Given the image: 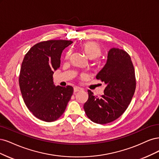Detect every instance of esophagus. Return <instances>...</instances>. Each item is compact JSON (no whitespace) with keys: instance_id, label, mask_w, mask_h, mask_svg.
I'll return each mask as SVG.
<instances>
[{"instance_id":"esophagus-1","label":"esophagus","mask_w":159,"mask_h":159,"mask_svg":"<svg viewBox=\"0 0 159 159\" xmlns=\"http://www.w3.org/2000/svg\"><path fill=\"white\" fill-rule=\"evenodd\" d=\"M82 90H83V89L80 88V87H78V86L74 87V93H76V92H79V91H82Z\"/></svg>"}]
</instances>
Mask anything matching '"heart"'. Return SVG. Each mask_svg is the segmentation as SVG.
<instances>
[{"instance_id": "heart-1", "label": "heart", "mask_w": 159, "mask_h": 159, "mask_svg": "<svg viewBox=\"0 0 159 159\" xmlns=\"http://www.w3.org/2000/svg\"><path fill=\"white\" fill-rule=\"evenodd\" d=\"M80 48L83 51L87 57L93 59L100 57L102 53V49L100 45L94 42H88L80 45ZM70 53L68 52L66 53L65 57L68 59L70 57Z\"/></svg>"}]
</instances>
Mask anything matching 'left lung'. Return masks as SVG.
Instances as JSON below:
<instances>
[{"instance_id": "8db88e82", "label": "left lung", "mask_w": 159, "mask_h": 159, "mask_svg": "<svg viewBox=\"0 0 159 159\" xmlns=\"http://www.w3.org/2000/svg\"><path fill=\"white\" fill-rule=\"evenodd\" d=\"M96 78L106 85L104 94L98 98L89 90L84 110L92 121L106 124L124 114L135 93V70L129 54L123 49L111 48L106 65Z\"/></svg>"}]
</instances>
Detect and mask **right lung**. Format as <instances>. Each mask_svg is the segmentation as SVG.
<instances>
[{"label": "right lung", "mask_w": 159, "mask_h": 159, "mask_svg": "<svg viewBox=\"0 0 159 159\" xmlns=\"http://www.w3.org/2000/svg\"><path fill=\"white\" fill-rule=\"evenodd\" d=\"M72 43L42 42L30 48L24 58L19 76L20 91L28 110L41 120H57L73 94L72 86H56L53 79L54 71L60 67L61 53Z\"/></svg>", "instance_id": "right-lung-1"}]
</instances>
